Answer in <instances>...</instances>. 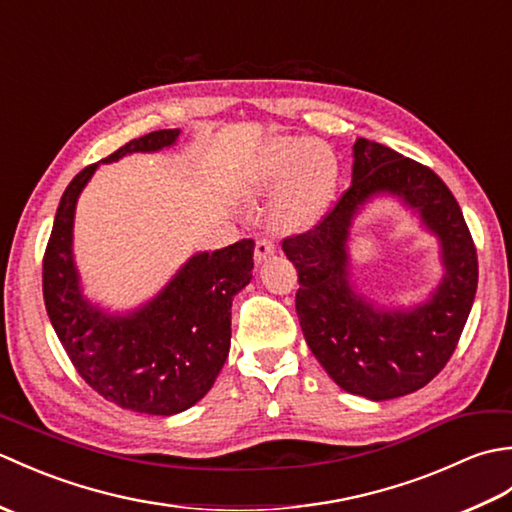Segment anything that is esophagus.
<instances>
[{
    "mask_svg": "<svg viewBox=\"0 0 512 512\" xmlns=\"http://www.w3.org/2000/svg\"><path fill=\"white\" fill-rule=\"evenodd\" d=\"M270 255H275V244L270 239H257L255 244V264H262Z\"/></svg>",
    "mask_w": 512,
    "mask_h": 512,
    "instance_id": "1",
    "label": "esophagus"
}]
</instances>
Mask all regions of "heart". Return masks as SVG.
I'll use <instances>...</instances> for the list:
<instances>
[{"label": "heart", "mask_w": 512, "mask_h": 512, "mask_svg": "<svg viewBox=\"0 0 512 512\" xmlns=\"http://www.w3.org/2000/svg\"><path fill=\"white\" fill-rule=\"evenodd\" d=\"M339 180V160L328 143L317 138L277 136L259 147L244 171L242 193L264 198L279 191L273 224L297 233L323 215Z\"/></svg>", "instance_id": "obj_1"}]
</instances>
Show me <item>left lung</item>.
<instances>
[{"label": "left lung", "mask_w": 512, "mask_h": 512, "mask_svg": "<svg viewBox=\"0 0 512 512\" xmlns=\"http://www.w3.org/2000/svg\"><path fill=\"white\" fill-rule=\"evenodd\" d=\"M352 184L312 231L288 237L299 273L306 343L347 394L383 402L424 387L447 365L477 290V253L464 215L436 173L374 140L356 138ZM394 201L437 239L441 277L409 304H383L357 286L351 233L367 205Z\"/></svg>", "instance_id": "left-lung-1"}]
</instances>
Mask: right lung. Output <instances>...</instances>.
Wrapping results in <instances>:
<instances>
[{
  "label": "right lung",
  "instance_id": "add662e5",
  "mask_svg": "<svg viewBox=\"0 0 512 512\" xmlns=\"http://www.w3.org/2000/svg\"><path fill=\"white\" fill-rule=\"evenodd\" d=\"M180 129L129 140L103 165L132 154H158ZM76 176L59 202L43 257V301L54 332L85 383L121 409L176 416L202 400L231 350V306L253 279V239L200 250L154 297L114 310L85 295L74 259V215L83 189L101 167Z\"/></svg>",
  "mask_w": 512,
  "mask_h": 512
}]
</instances>
